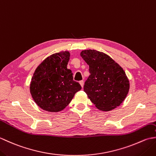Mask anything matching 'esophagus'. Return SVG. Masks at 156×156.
Masks as SVG:
<instances>
[{
  "mask_svg": "<svg viewBox=\"0 0 156 156\" xmlns=\"http://www.w3.org/2000/svg\"><path fill=\"white\" fill-rule=\"evenodd\" d=\"M80 84L81 85L82 88H83V87H84V81H83V80L80 81Z\"/></svg>",
  "mask_w": 156,
  "mask_h": 156,
  "instance_id": "obj_1",
  "label": "esophagus"
}]
</instances>
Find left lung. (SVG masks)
Here are the masks:
<instances>
[{"mask_svg": "<svg viewBox=\"0 0 156 156\" xmlns=\"http://www.w3.org/2000/svg\"><path fill=\"white\" fill-rule=\"evenodd\" d=\"M89 66L84 90L99 110L108 111L120 105L127 97L129 82L125 71L110 56L94 49L82 51Z\"/></svg>", "mask_w": 156, "mask_h": 156, "instance_id": "left-lung-1", "label": "left lung"}]
</instances>
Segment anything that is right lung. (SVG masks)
I'll list each match as a JSON object with an SVG mask.
<instances>
[{
  "instance_id": "obj_1",
  "label": "right lung",
  "mask_w": 156,
  "mask_h": 156,
  "mask_svg": "<svg viewBox=\"0 0 156 156\" xmlns=\"http://www.w3.org/2000/svg\"><path fill=\"white\" fill-rule=\"evenodd\" d=\"M69 51L56 53L45 59L31 78L30 92L35 103L48 112H59L67 107L74 94L81 90L67 68Z\"/></svg>"
}]
</instances>
